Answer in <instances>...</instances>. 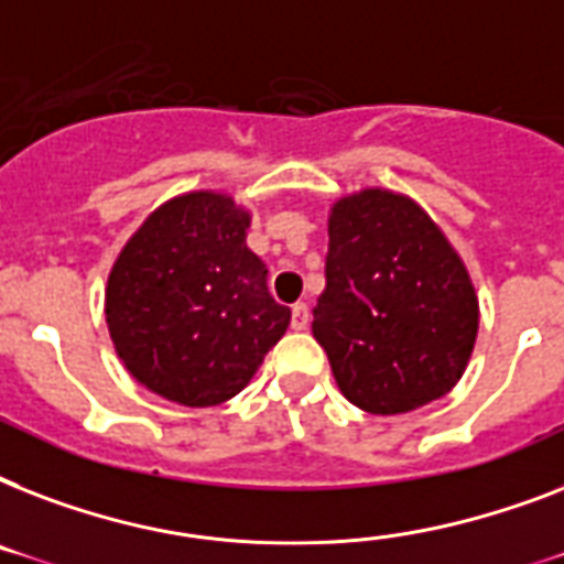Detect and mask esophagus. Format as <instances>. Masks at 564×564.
Returning a JSON list of instances; mask_svg holds the SVG:
<instances>
[{
  "instance_id": "obj_1",
  "label": "esophagus",
  "mask_w": 564,
  "mask_h": 564,
  "mask_svg": "<svg viewBox=\"0 0 564 564\" xmlns=\"http://www.w3.org/2000/svg\"><path fill=\"white\" fill-rule=\"evenodd\" d=\"M307 325H310V307L307 304H295V307H292V327H295V330H304Z\"/></svg>"
}]
</instances>
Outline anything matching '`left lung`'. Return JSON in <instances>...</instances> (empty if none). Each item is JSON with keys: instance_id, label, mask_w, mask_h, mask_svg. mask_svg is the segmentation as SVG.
<instances>
[{"instance_id": "left-lung-1", "label": "left lung", "mask_w": 564, "mask_h": 564, "mask_svg": "<svg viewBox=\"0 0 564 564\" xmlns=\"http://www.w3.org/2000/svg\"><path fill=\"white\" fill-rule=\"evenodd\" d=\"M327 234L313 336L345 398L371 415H398L451 392L480 313L436 221L406 195L362 189L334 204Z\"/></svg>"}]
</instances>
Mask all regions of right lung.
<instances>
[{"label": "right lung", "mask_w": 564, "mask_h": 564, "mask_svg": "<svg viewBox=\"0 0 564 564\" xmlns=\"http://www.w3.org/2000/svg\"><path fill=\"white\" fill-rule=\"evenodd\" d=\"M251 216L219 193L172 198L110 269L105 316L126 369L184 406L228 401L290 327L246 246Z\"/></svg>", "instance_id": "add662e5"}]
</instances>
